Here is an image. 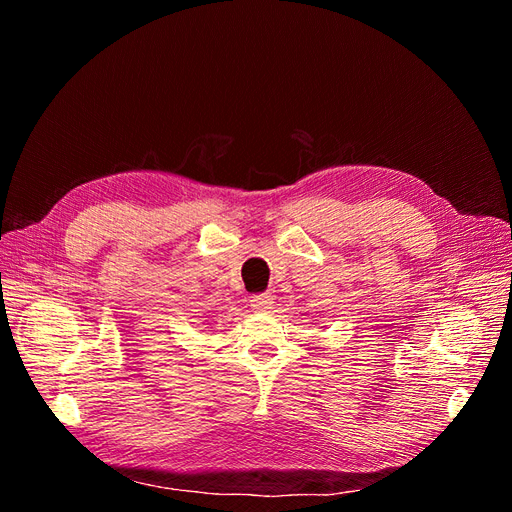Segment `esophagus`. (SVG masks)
Masks as SVG:
<instances>
[{
	"label": "esophagus",
	"mask_w": 512,
	"mask_h": 512,
	"mask_svg": "<svg viewBox=\"0 0 512 512\" xmlns=\"http://www.w3.org/2000/svg\"><path fill=\"white\" fill-rule=\"evenodd\" d=\"M274 306V298L270 293H259L251 298V308L255 312H268Z\"/></svg>",
	"instance_id": "1"
}]
</instances>
